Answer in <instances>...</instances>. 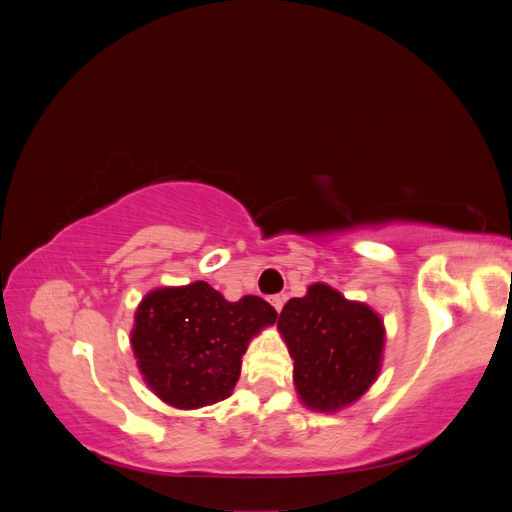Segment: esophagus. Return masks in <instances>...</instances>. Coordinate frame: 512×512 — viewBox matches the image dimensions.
I'll list each match as a JSON object with an SVG mask.
<instances>
[{"mask_svg":"<svg viewBox=\"0 0 512 512\" xmlns=\"http://www.w3.org/2000/svg\"><path fill=\"white\" fill-rule=\"evenodd\" d=\"M269 303L273 305L275 312L280 314V312H282V307H284V297H282V294H273V297H269Z\"/></svg>","mask_w":512,"mask_h":512,"instance_id":"1","label":"esophagus"}]
</instances>
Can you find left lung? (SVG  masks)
<instances>
[{
  "label": "left lung",
  "instance_id": "obj_1",
  "mask_svg": "<svg viewBox=\"0 0 512 512\" xmlns=\"http://www.w3.org/2000/svg\"><path fill=\"white\" fill-rule=\"evenodd\" d=\"M277 329L294 361V386L307 408L342 410L380 374L382 318L369 305L348 301L327 284H312L305 297L290 299Z\"/></svg>",
  "mask_w": 512,
  "mask_h": 512
}]
</instances>
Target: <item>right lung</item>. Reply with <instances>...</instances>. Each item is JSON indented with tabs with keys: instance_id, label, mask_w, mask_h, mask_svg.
I'll return each instance as SVG.
<instances>
[{
	"instance_id": "right-lung-1",
	"label": "right lung",
	"mask_w": 512,
	"mask_h": 512,
	"mask_svg": "<svg viewBox=\"0 0 512 512\" xmlns=\"http://www.w3.org/2000/svg\"><path fill=\"white\" fill-rule=\"evenodd\" d=\"M277 318L260 297L230 303L207 282L149 292L134 316L132 350L143 380L164 404L196 410L230 397L241 356Z\"/></svg>"
}]
</instances>
